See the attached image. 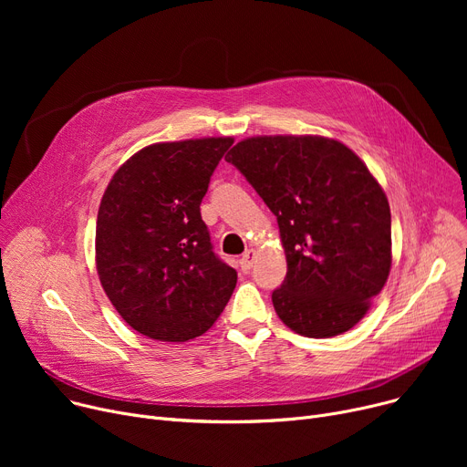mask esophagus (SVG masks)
Wrapping results in <instances>:
<instances>
[{
  "instance_id": "34e87169",
  "label": "esophagus",
  "mask_w": 467,
  "mask_h": 467,
  "mask_svg": "<svg viewBox=\"0 0 467 467\" xmlns=\"http://www.w3.org/2000/svg\"><path fill=\"white\" fill-rule=\"evenodd\" d=\"M254 261H255V250H248L246 254L242 255V259H240V266H242V271H250V268L254 266Z\"/></svg>"
}]
</instances>
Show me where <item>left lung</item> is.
Listing matches in <instances>:
<instances>
[{
    "label": "left lung",
    "mask_w": 467,
    "mask_h": 467,
    "mask_svg": "<svg viewBox=\"0 0 467 467\" xmlns=\"http://www.w3.org/2000/svg\"><path fill=\"white\" fill-rule=\"evenodd\" d=\"M225 161L278 219L287 259L273 291L280 320L312 338L352 329L391 266L389 204L369 168L322 136L248 138Z\"/></svg>",
    "instance_id": "1"
}]
</instances>
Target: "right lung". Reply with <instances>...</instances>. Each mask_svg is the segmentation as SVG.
<instances>
[{"label": "right lung", "instance_id": "add662e5", "mask_svg": "<svg viewBox=\"0 0 467 467\" xmlns=\"http://www.w3.org/2000/svg\"><path fill=\"white\" fill-rule=\"evenodd\" d=\"M233 138L143 147L109 182L96 221V268L138 333L185 342L229 303L236 271L213 254L201 202Z\"/></svg>", "mask_w": 467, "mask_h": 467}]
</instances>
